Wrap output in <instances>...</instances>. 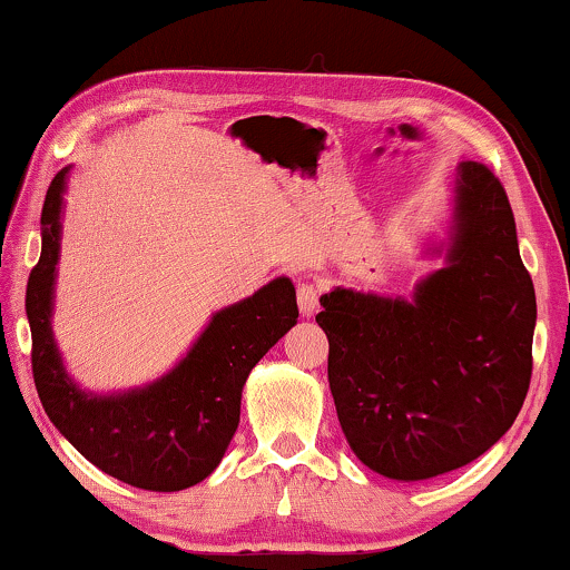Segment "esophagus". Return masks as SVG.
Segmentation results:
<instances>
[{"label":"esophagus","mask_w":570,"mask_h":570,"mask_svg":"<svg viewBox=\"0 0 570 570\" xmlns=\"http://www.w3.org/2000/svg\"><path fill=\"white\" fill-rule=\"evenodd\" d=\"M298 308L303 316H314L318 308V287L314 283L298 285Z\"/></svg>","instance_id":"34e87169"}]
</instances>
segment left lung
I'll return each mask as SVG.
<instances>
[{"mask_svg":"<svg viewBox=\"0 0 570 570\" xmlns=\"http://www.w3.org/2000/svg\"><path fill=\"white\" fill-rule=\"evenodd\" d=\"M322 306L334 407L373 472L435 478L513 425L532 379L537 301L509 197L488 166H459L449 264L415 298L337 287Z\"/></svg>","mask_w":570,"mask_h":570,"instance_id":"8db88e82","label":"left lung"}]
</instances>
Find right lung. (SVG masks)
Segmentation results:
<instances>
[{
  "label": "right lung",
  "instance_id": "right-lung-1",
  "mask_svg": "<svg viewBox=\"0 0 570 570\" xmlns=\"http://www.w3.org/2000/svg\"><path fill=\"white\" fill-rule=\"evenodd\" d=\"M65 181L67 168L46 191L41 259L26 291L30 363L46 415L88 462L127 485L155 493L197 485L220 464L236 433L248 373L298 322L295 287L277 277L252 298L223 308L189 355L155 384L116 396L85 394L69 381L51 337Z\"/></svg>",
  "mask_w": 570,
  "mask_h": 570
}]
</instances>
